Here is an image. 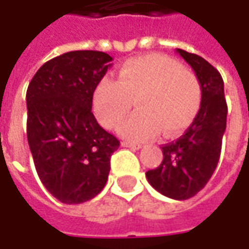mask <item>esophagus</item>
Segmentation results:
<instances>
[{
	"instance_id": "34e87169",
	"label": "esophagus",
	"mask_w": 249,
	"mask_h": 249,
	"mask_svg": "<svg viewBox=\"0 0 249 249\" xmlns=\"http://www.w3.org/2000/svg\"><path fill=\"white\" fill-rule=\"evenodd\" d=\"M122 147H126V148H131V149L141 148V145H140V144H134V142H130V141H122Z\"/></svg>"
}]
</instances>
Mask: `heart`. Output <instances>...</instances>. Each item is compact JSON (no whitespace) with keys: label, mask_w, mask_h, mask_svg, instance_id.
<instances>
[{"label":"heart","mask_w":249,"mask_h":249,"mask_svg":"<svg viewBox=\"0 0 249 249\" xmlns=\"http://www.w3.org/2000/svg\"><path fill=\"white\" fill-rule=\"evenodd\" d=\"M201 84L193 72L166 55L134 58L120 66L118 82L102 77L92 92V109L107 129H115L133 108L139 112L119 127L123 139L142 142L160 131L183 133L201 107Z\"/></svg>","instance_id":"obj_1"}]
</instances>
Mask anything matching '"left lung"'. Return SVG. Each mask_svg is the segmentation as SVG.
<instances>
[{"label":"left lung","mask_w":249,"mask_h":249,"mask_svg":"<svg viewBox=\"0 0 249 249\" xmlns=\"http://www.w3.org/2000/svg\"><path fill=\"white\" fill-rule=\"evenodd\" d=\"M176 53L196 72L201 84V107L186 133L162 147L163 160L145 176L162 196L183 201L199 193L215 172L226 130L227 104L220 73L199 55L180 48Z\"/></svg>","instance_id":"left-lung-1"}]
</instances>
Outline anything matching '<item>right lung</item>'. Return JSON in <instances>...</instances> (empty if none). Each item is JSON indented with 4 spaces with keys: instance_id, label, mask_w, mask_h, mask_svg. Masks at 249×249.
<instances>
[{
    "instance_id": "1",
    "label": "right lung",
    "mask_w": 249,
    "mask_h": 249,
    "mask_svg": "<svg viewBox=\"0 0 249 249\" xmlns=\"http://www.w3.org/2000/svg\"><path fill=\"white\" fill-rule=\"evenodd\" d=\"M101 51H71L45 62L27 87V141L44 187L63 204L98 196L119 140L92 115V92L112 66Z\"/></svg>"
}]
</instances>
